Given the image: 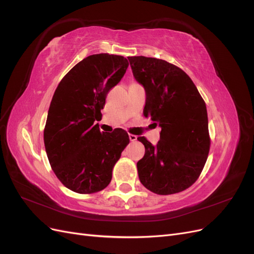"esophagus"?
<instances>
[{
    "instance_id": "1",
    "label": "esophagus",
    "mask_w": 254,
    "mask_h": 254,
    "mask_svg": "<svg viewBox=\"0 0 254 254\" xmlns=\"http://www.w3.org/2000/svg\"><path fill=\"white\" fill-rule=\"evenodd\" d=\"M129 140H130V142H135L136 141V135L129 134Z\"/></svg>"
}]
</instances>
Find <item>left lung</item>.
<instances>
[{
  "instance_id": "1",
  "label": "left lung",
  "mask_w": 254,
  "mask_h": 254,
  "mask_svg": "<svg viewBox=\"0 0 254 254\" xmlns=\"http://www.w3.org/2000/svg\"><path fill=\"white\" fill-rule=\"evenodd\" d=\"M144 87V117L161 127L156 146L139 136L145 155L136 163L143 186L159 195L187 190L200 176L210 150L205 103L189 75L162 59L128 57Z\"/></svg>"
}]
</instances>
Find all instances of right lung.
Wrapping results in <instances>:
<instances>
[{
	"mask_svg": "<svg viewBox=\"0 0 254 254\" xmlns=\"http://www.w3.org/2000/svg\"><path fill=\"white\" fill-rule=\"evenodd\" d=\"M128 65L119 55L88 56L67 72L53 95L43 133L45 150L57 178L76 193L108 187L113 166L129 143L125 130L102 133L95 124L107 94Z\"/></svg>",
	"mask_w": 254,
	"mask_h": 254,
	"instance_id": "obj_1",
	"label": "right lung"
}]
</instances>
